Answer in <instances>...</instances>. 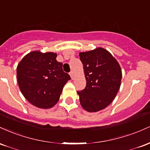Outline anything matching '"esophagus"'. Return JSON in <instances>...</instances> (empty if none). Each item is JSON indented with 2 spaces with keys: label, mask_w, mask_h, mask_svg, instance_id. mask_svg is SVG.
Returning a JSON list of instances; mask_svg holds the SVG:
<instances>
[{
  "label": "esophagus",
  "mask_w": 150,
  "mask_h": 150,
  "mask_svg": "<svg viewBox=\"0 0 150 150\" xmlns=\"http://www.w3.org/2000/svg\"><path fill=\"white\" fill-rule=\"evenodd\" d=\"M70 77H71V78L73 79V78H74V72H73V71L70 72Z\"/></svg>",
  "instance_id": "obj_1"
}]
</instances>
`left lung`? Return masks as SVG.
I'll use <instances>...</instances> for the list:
<instances>
[{
    "label": "left lung",
    "mask_w": 150,
    "mask_h": 150,
    "mask_svg": "<svg viewBox=\"0 0 150 150\" xmlns=\"http://www.w3.org/2000/svg\"><path fill=\"white\" fill-rule=\"evenodd\" d=\"M87 81L86 87L77 92L82 107L88 112H97L112 102L119 90L122 71L116 59L104 48L80 52Z\"/></svg>",
    "instance_id": "1"
}]
</instances>
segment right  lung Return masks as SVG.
<instances>
[{
	"label": "right lung",
	"mask_w": 150,
	"mask_h": 150,
	"mask_svg": "<svg viewBox=\"0 0 150 150\" xmlns=\"http://www.w3.org/2000/svg\"><path fill=\"white\" fill-rule=\"evenodd\" d=\"M57 53L31 51L18 63L17 77L24 97L40 108H50L59 100L70 75L63 70V63L56 60Z\"/></svg>",
	"instance_id": "1"
}]
</instances>
